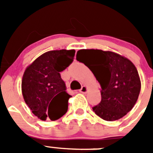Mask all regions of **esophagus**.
Instances as JSON below:
<instances>
[{
  "label": "esophagus",
  "mask_w": 153,
  "mask_h": 153,
  "mask_svg": "<svg viewBox=\"0 0 153 153\" xmlns=\"http://www.w3.org/2000/svg\"><path fill=\"white\" fill-rule=\"evenodd\" d=\"M79 92L82 93H85L87 92V87H86V86H83L82 87H81V89L79 90Z\"/></svg>",
  "instance_id": "obj_1"
}]
</instances>
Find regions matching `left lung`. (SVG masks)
<instances>
[{"label":"left lung","mask_w":153,"mask_h":153,"mask_svg":"<svg viewBox=\"0 0 153 153\" xmlns=\"http://www.w3.org/2000/svg\"><path fill=\"white\" fill-rule=\"evenodd\" d=\"M76 60L91 70L101 86V101L94 113L106 121L123 117L136 104L141 82L134 64L111 51L79 50Z\"/></svg>","instance_id":"obj_1"}]
</instances>
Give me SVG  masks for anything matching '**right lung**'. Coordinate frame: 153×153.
<instances>
[{
	"label": "right lung",
	"mask_w": 153,
	"mask_h": 153,
	"mask_svg": "<svg viewBox=\"0 0 153 153\" xmlns=\"http://www.w3.org/2000/svg\"><path fill=\"white\" fill-rule=\"evenodd\" d=\"M74 50L51 51L36 58L24 71L21 89L24 101L40 120H58L67 112L71 96L60 72L74 61Z\"/></svg>",
	"instance_id": "right-lung-1"
}]
</instances>
